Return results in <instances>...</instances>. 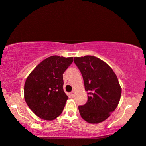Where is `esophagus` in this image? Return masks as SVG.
Returning <instances> with one entry per match:
<instances>
[{
    "mask_svg": "<svg viewBox=\"0 0 146 146\" xmlns=\"http://www.w3.org/2000/svg\"><path fill=\"white\" fill-rule=\"evenodd\" d=\"M71 96H72V97L74 96V95H75V91H71Z\"/></svg>",
    "mask_w": 146,
    "mask_h": 146,
    "instance_id": "34e87169",
    "label": "esophagus"
}]
</instances>
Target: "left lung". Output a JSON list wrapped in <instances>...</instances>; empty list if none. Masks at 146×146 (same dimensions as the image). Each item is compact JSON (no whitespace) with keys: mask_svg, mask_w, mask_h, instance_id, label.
<instances>
[{"mask_svg":"<svg viewBox=\"0 0 146 146\" xmlns=\"http://www.w3.org/2000/svg\"><path fill=\"white\" fill-rule=\"evenodd\" d=\"M82 74L87 102L79 106V113L89 123H99L108 119L119 104L121 88L117 75L106 62L94 56L74 57Z\"/></svg>","mask_w":146,"mask_h":146,"instance_id":"8db88e82","label":"left lung"}]
</instances>
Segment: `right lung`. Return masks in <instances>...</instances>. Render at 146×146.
Masks as SVG:
<instances>
[{
	"label": "right lung",
	"instance_id": "right-lung-1",
	"mask_svg": "<svg viewBox=\"0 0 146 146\" xmlns=\"http://www.w3.org/2000/svg\"><path fill=\"white\" fill-rule=\"evenodd\" d=\"M73 57L50 56L40 62L27 77L24 98L29 108L44 120H53L63 112L68 96L63 91V74Z\"/></svg>",
	"mask_w": 146,
	"mask_h": 146
}]
</instances>
